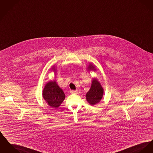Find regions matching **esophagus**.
I'll return each instance as SVG.
<instances>
[{"mask_svg": "<svg viewBox=\"0 0 153 153\" xmlns=\"http://www.w3.org/2000/svg\"><path fill=\"white\" fill-rule=\"evenodd\" d=\"M70 93L71 94H77L78 93V91H71Z\"/></svg>", "mask_w": 153, "mask_h": 153, "instance_id": "1", "label": "esophagus"}]
</instances>
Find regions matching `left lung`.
Wrapping results in <instances>:
<instances>
[{
    "instance_id": "left-lung-1",
    "label": "left lung",
    "mask_w": 153,
    "mask_h": 153,
    "mask_svg": "<svg viewBox=\"0 0 153 153\" xmlns=\"http://www.w3.org/2000/svg\"><path fill=\"white\" fill-rule=\"evenodd\" d=\"M88 70L96 71V68L95 66L92 64L89 63L88 68ZM104 94V89L102 87L100 82L97 79L94 78L92 81L91 87L89 91L86 94V99L91 105H94L101 101Z\"/></svg>"
}]
</instances>
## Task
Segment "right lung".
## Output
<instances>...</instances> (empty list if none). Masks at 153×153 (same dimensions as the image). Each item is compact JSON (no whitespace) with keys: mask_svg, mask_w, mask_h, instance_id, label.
I'll list each match as a JSON object with an SVG mask.
<instances>
[{"mask_svg":"<svg viewBox=\"0 0 153 153\" xmlns=\"http://www.w3.org/2000/svg\"><path fill=\"white\" fill-rule=\"evenodd\" d=\"M51 70L55 72L57 69L54 65L51 68ZM42 96L43 99L52 108H58L65 98L63 91L59 87L56 79L47 82L43 89Z\"/></svg>","mask_w":153,"mask_h":153,"instance_id":"obj_1","label":"right lung"}]
</instances>
